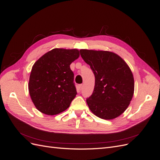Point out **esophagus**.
<instances>
[{"label":"esophagus","instance_id":"esophagus-1","mask_svg":"<svg viewBox=\"0 0 160 160\" xmlns=\"http://www.w3.org/2000/svg\"><path fill=\"white\" fill-rule=\"evenodd\" d=\"M82 88H83V85H82V84L79 85V89H80V90H82Z\"/></svg>","mask_w":160,"mask_h":160}]
</instances>
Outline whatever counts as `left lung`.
Returning <instances> with one entry per match:
<instances>
[{
	"mask_svg": "<svg viewBox=\"0 0 160 160\" xmlns=\"http://www.w3.org/2000/svg\"><path fill=\"white\" fill-rule=\"evenodd\" d=\"M80 52L95 77L93 94L86 100L90 110L102 119L119 117L128 107L134 93L133 76L129 66L112 52L81 49Z\"/></svg>",
	"mask_w": 160,
	"mask_h": 160,
	"instance_id": "obj_1",
	"label": "left lung"
}]
</instances>
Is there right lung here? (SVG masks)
Masks as SVG:
<instances>
[{
	"mask_svg": "<svg viewBox=\"0 0 160 160\" xmlns=\"http://www.w3.org/2000/svg\"><path fill=\"white\" fill-rule=\"evenodd\" d=\"M79 56L78 49L56 48L33 65L28 91L37 110L46 115H54L69 107L77 93L70 65Z\"/></svg>",
	"mask_w": 160,
	"mask_h": 160,
	"instance_id": "obj_1",
	"label": "right lung"
}]
</instances>
